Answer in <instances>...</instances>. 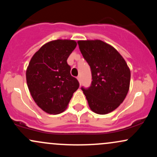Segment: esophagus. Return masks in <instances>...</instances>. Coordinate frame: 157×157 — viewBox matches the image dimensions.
Listing matches in <instances>:
<instances>
[{
    "mask_svg": "<svg viewBox=\"0 0 157 157\" xmlns=\"http://www.w3.org/2000/svg\"><path fill=\"white\" fill-rule=\"evenodd\" d=\"M77 80H78L79 82H80V83L81 84V77H80V76H78L77 77Z\"/></svg>",
    "mask_w": 157,
    "mask_h": 157,
    "instance_id": "obj_1",
    "label": "esophagus"
}]
</instances>
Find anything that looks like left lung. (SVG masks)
<instances>
[{
  "label": "left lung",
  "mask_w": 157,
  "mask_h": 157,
  "mask_svg": "<svg viewBox=\"0 0 157 157\" xmlns=\"http://www.w3.org/2000/svg\"><path fill=\"white\" fill-rule=\"evenodd\" d=\"M77 44L91 68V86L81 87L90 109L99 114L111 112L127 95L130 69L120 53L103 41L80 40Z\"/></svg>",
  "instance_id": "1"
}]
</instances>
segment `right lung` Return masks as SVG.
Instances as JSON below:
<instances>
[{
  "label": "right lung",
  "mask_w": 157,
  "mask_h": 157,
  "mask_svg": "<svg viewBox=\"0 0 157 157\" xmlns=\"http://www.w3.org/2000/svg\"><path fill=\"white\" fill-rule=\"evenodd\" d=\"M75 40H57L44 45L32 57L26 82L32 98L46 113L57 114L66 109L80 86L67 63L76 48Z\"/></svg>",
  "instance_id": "1"
}]
</instances>
